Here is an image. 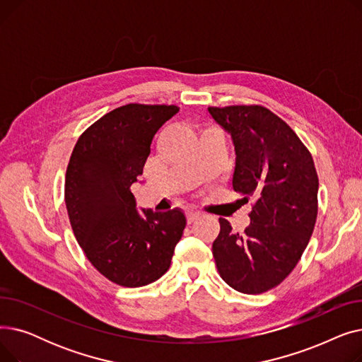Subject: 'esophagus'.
Returning <instances> with one entry per match:
<instances>
[{"mask_svg": "<svg viewBox=\"0 0 362 362\" xmlns=\"http://www.w3.org/2000/svg\"><path fill=\"white\" fill-rule=\"evenodd\" d=\"M202 217V214L201 213H197V211H191V213H187L186 214V220H187V224H191V223H194V221H197L198 218H201Z\"/></svg>", "mask_w": 362, "mask_h": 362, "instance_id": "obj_1", "label": "esophagus"}]
</instances>
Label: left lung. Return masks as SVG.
Returning <instances> with one entry per match:
<instances>
[{"instance_id":"1","label":"left lung","mask_w":362,"mask_h":362,"mask_svg":"<svg viewBox=\"0 0 362 362\" xmlns=\"http://www.w3.org/2000/svg\"><path fill=\"white\" fill-rule=\"evenodd\" d=\"M232 135L233 189L254 198L242 235L218 218L213 255L221 279L238 292H267L286 279L305 251L318 213V176L308 148L292 127L262 105L208 107Z\"/></svg>"}]
</instances>
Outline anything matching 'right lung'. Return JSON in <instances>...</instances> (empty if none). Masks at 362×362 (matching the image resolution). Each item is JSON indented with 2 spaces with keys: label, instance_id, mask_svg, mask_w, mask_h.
Instances as JSON below:
<instances>
[{
  "label": "right lung",
  "instance_id": "right-lung-1",
  "mask_svg": "<svg viewBox=\"0 0 362 362\" xmlns=\"http://www.w3.org/2000/svg\"><path fill=\"white\" fill-rule=\"evenodd\" d=\"M177 111L138 103L112 110L82 133L67 165L64 201L76 240L95 269L124 288L158 280L185 230L177 208L141 217L130 192L152 138Z\"/></svg>",
  "mask_w": 362,
  "mask_h": 362
}]
</instances>
